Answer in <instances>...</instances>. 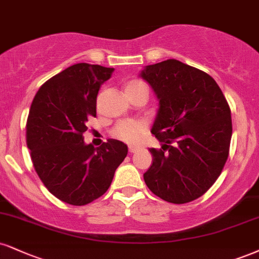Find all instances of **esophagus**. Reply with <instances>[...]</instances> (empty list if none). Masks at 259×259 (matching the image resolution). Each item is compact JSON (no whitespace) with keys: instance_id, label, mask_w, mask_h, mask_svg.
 <instances>
[{"instance_id":"esophagus-1","label":"esophagus","mask_w":259,"mask_h":259,"mask_svg":"<svg viewBox=\"0 0 259 259\" xmlns=\"http://www.w3.org/2000/svg\"><path fill=\"white\" fill-rule=\"evenodd\" d=\"M140 151V149L139 148H136V147H129V152H130V153H136V152H139Z\"/></svg>"}]
</instances>
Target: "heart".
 Returning <instances> with one entry per match:
<instances>
[{
    "mask_svg": "<svg viewBox=\"0 0 259 259\" xmlns=\"http://www.w3.org/2000/svg\"><path fill=\"white\" fill-rule=\"evenodd\" d=\"M139 89H147V87L140 80H130L125 85V93L136 92ZM146 129H147V126L143 121L123 120L113 127L112 134H113L114 138L119 139L121 141L129 143V145H135L141 140Z\"/></svg>",
    "mask_w": 259,
    "mask_h": 259,
    "instance_id": "1",
    "label": "heart"
}]
</instances>
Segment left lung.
<instances>
[{
	"instance_id": "left-lung-1",
	"label": "left lung",
	"mask_w": 259,
	"mask_h": 259,
	"mask_svg": "<svg viewBox=\"0 0 259 259\" xmlns=\"http://www.w3.org/2000/svg\"><path fill=\"white\" fill-rule=\"evenodd\" d=\"M159 101L151 133L163 143L149 148L153 163L143 174L153 194L172 204L201 197L219 179L229 154L230 108L204 71L169 59L140 73Z\"/></svg>"
}]
</instances>
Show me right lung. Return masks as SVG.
Wrapping results in <instances>:
<instances>
[{
  "instance_id": "obj_1",
  "label": "right lung",
  "mask_w": 259,
  "mask_h": 259,
  "mask_svg": "<svg viewBox=\"0 0 259 259\" xmlns=\"http://www.w3.org/2000/svg\"><path fill=\"white\" fill-rule=\"evenodd\" d=\"M114 68L72 65L40 87L31 104L26 143L37 175L54 197L82 206L105 194L127 146L110 139L98 148L84 143L96 98Z\"/></svg>"
}]
</instances>
